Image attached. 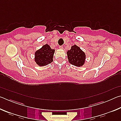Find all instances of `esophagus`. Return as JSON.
<instances>
[{
  "label": "esophagus",
  "mask_w": 121,
  "mask_h": 121,
  "mask_svg": "<svg viewBox=\"0 0 121 121\" xmlns=\"http://www.w3.org/2000/svg\"><path fill=\"white\" fill-rule=\"evenodd\" d=\"M63 47L62 46H59V48L63 49Z\"/></svg>",
  "instance_id": "obj_1"
}]
</instances>
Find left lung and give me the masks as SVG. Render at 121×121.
<instances>
[{"label":"left lung","mask_w":121,"mask_h":121,"mask_svg":"<svg viewBox=\"0 0 121 121\" xmlns=\"http://www.w3.org/2000/svg\"><path fill=\"white\" fill-rule=\"evenodd\" d=\"M68 61L70 64L78 67H82L86 61V54L79 47L74 45L67 52Z\"/></svg>","instance_id":"obj_1"}]
</instances>
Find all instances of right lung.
<instances>
[{"label":"right lung","instance_id":"add662e5","mask_svg":"<svg viewBox=\"0 0 121 121\" xmlns=\"http://www.w3.org/2000/svg\"><path fill=\"white\" fill-rule=\"evenodd\" d=\"M55 50L45 44L35 52V62L40 67H43L53 62Z\"/></svg>","mask_w":121,"mask_h":121}]
</instances>
